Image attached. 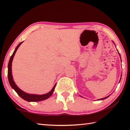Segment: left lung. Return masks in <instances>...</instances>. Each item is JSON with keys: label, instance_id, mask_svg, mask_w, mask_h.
<instances>
[{"label": "left lung", "instance_id": "left-lung-1", "mask_svg": "<svg viewBox=\"0 0 130 130\" xmlns=\"http://www.w3.org/2000/svg\"><path fill=\"white\" fill-rule=\"evenodd\" d=\"M118 53H119V52H118ZM119 56H120V53H119ZM109 96H107V97H105V98H103V99H99V100H104V99H107V98H108Z\"/></svg>", "mask_w": 130, "mask_h": 130}]
</instances>
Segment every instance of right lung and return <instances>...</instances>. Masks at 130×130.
I'll list each match as a JSON object with an SVG mask.
<instances>
[{"mask_svg": "<svg viewBox=\"0 0 130 130\" xmlns=\"http://www.w3.org/2000/svg\"><path fill=\"white\" fill-rule=\"evenodd\" d=\"M23 42H22L20 43H19V45L17 46V47L15 48V49L14 50V53L10 57L9 62H8V81H9V83L13 89H14L15 92H17L18 94L21 97V98H22L23 100H25L26 101H27V102H39V101H42L44 100L47 99L52 96V94H53L54 92V90L55 89V87H56V84L54 85V87L53 88V89L50 91L48 93L44 94H41V95H38V94H28L26 93V92H23L22 91L21 89L19 88L18 87H17V85L15 84V83L14 82V80H13L12 78V70H11V67H12V60L14 58V57L15 56V53H16L17 49H18V47H19V46L21 45V43H22Z\"/></svg>", "mask_w": 130, "mask_h": 130, "instance_id": "add662e5", "label": "right lung"}]
</instances>
